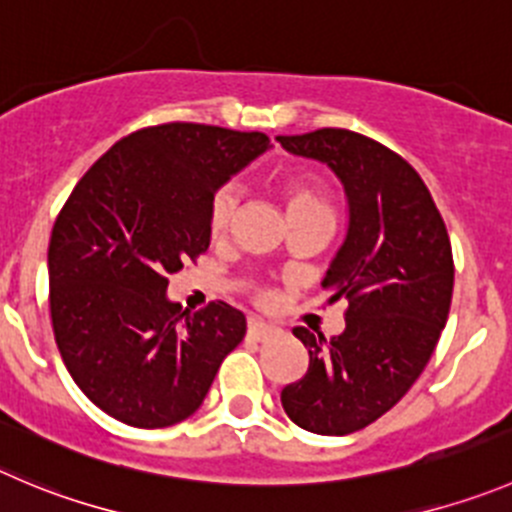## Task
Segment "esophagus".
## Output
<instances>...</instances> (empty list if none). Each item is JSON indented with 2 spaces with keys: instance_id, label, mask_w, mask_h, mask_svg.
Returning <instances> with one entry per match:
<instances>
[{
  "instance_id": "1",
  "label": "esophagus",
  "mask_w": 512,
  "mask_h": 512,
  "mask_svg": "<svg viewBox=\"0 0 512 512\" xmlns=\"http://www.w3.org/2000/svg\"><path fill=\"white\" fill-rule=\"evenodd\" d=\"M276 332H279L276 326L264 324V321H259V319L248 321V339H253V342H266V339L274 337Z\"/></svg>"
}]
</instances>
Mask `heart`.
<instances>
[{"mask_svg": "<svg viewBox=\"0 0 512 512\" xmlns=\"http://www.w3.org/2000/svg\"><path fill=\"white\" fill-rule=\"evenodd\" d=\"M279 196L284 201L286 216L291 218H301V216H311V213H329V203L326 198L316 191L311 183L301 178H289L284 180L279 186ZM238 208V193L236 188L226 186L213 196L211 208H208V228H211L213 236L223 233L231 223L233 213ZM266 299V296H264Z\"/></svg>", "mask_w": 512, "mask_h": 512, "instance_id": "b5f03b06", "label": "heart"}]
</instances>
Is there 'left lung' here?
<instances>
[{"label":"left lung","mask_w":512,"mask_h":512,"mask_svg":"<svg viewBox=\"0 0 512 512\" xmlns=\"http://www.w3.org/2000/svg\"><path fill=\"white\" fill-rule=\"evenodd\" d=\"M276 140L329 165L349 203L347 238L321 281L329 304H349L347 326L329 342L296 326L309 369L281 405L301 430L349 435L392 410L430 362L450 314V236L417 170L377 140L342 128Z\"/></svg>","instance_id":"1"}]
</instances>
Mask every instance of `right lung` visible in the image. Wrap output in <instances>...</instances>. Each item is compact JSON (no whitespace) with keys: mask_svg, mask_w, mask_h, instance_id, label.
I'll list each match as a JSON object with an SVG mask.
<instances>
[{"mask_svg":"<svg viewBox=\"0 0 512 512\" xmlns=\"http://www.w3.org/2000/svg\"><path fill=\"white\" fill-rule=\"evenodd\" d=\"M269 148L264 133L153 125L118 140L62 206L47 251L55 342L77 387L115 420L183 422L241 344L243 311L211 301L188 314L165 291L211 243L218 188Z\"/></svg>","mask_w":512,"mask_h":512,"instance_id":"1","label":"right lung"}]
</instances>
